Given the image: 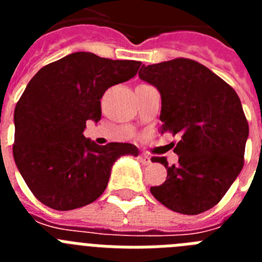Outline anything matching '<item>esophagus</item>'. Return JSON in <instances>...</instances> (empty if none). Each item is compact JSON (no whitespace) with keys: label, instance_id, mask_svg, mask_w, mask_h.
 <instances>
[{"label":"esophagus","instance_id":"esophagus-1","mask_svg":"<svg viewBox=\"0 0 262 262\" xmlns=\"http://www.w3.org/2000/svg\"><path fill=\"white\" fill-rule=\"evenodd\" d=\"M139 160H140V163L144 164V165H148V164H151V157L148 156V155L142 154L139 156Z\"/></svg>","mask_w":262,"mask_h":262}]
</instances>
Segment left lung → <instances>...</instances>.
I'll list each match as a JSON object with an SVG mask.
<instances>
[{"label":"left lung","mask_w":262,"mask_h":262,"mask_svg":"<svg viewBox=\"0 0 262 262\" xmlns=\"http://www.w3.org/2000/svg\"><path fill=\"white\" fill-rule=\"evenodd\" d=\"M139 77L161 94V134L178 135V163L152 157L165 166L163 185L152 195L180 214L196 215L214 207L244 165L249 127L235 90L207 67L190 59L143 66Z\"/></svg>","instance_id":"left-lung-1"}]
</instances>
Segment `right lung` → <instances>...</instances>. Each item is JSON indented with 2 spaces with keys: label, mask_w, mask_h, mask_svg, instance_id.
Returning <instances> with one entry per match:
<instances>
[{
  "label": "right lung",
  "mask_w": 262,
  "mask_h": 262,
  "mask_svg": "<svg viewBox=\"0 0 262 262\" xmlns=\"http://www.w3.org/2000/svg\"><path fill=\"white\" fill-rule=\"evenodd\" d=\"M142 62L75 52L43 67L14 111L13 155L32 194L53 210L94 202L107 186L113 164L138 156L129 143L98 145L84 136L86 120L101 119V98L128 81Z\"/></svg>",
  "instance_id": "obj_1"
}]
</instances>
